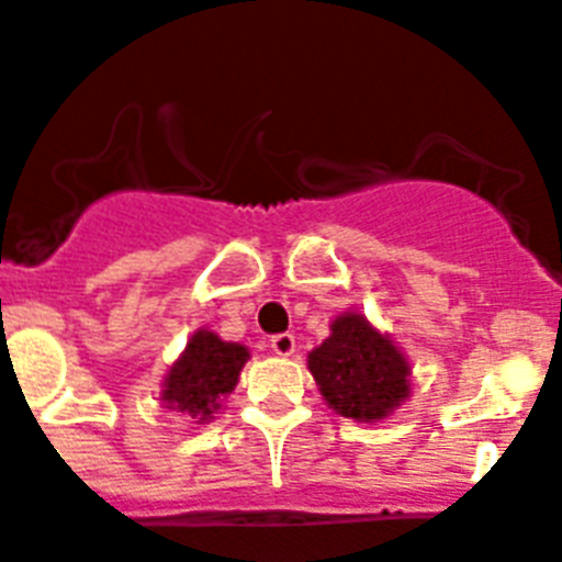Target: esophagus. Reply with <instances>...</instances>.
<instances>
[{"label":"esophagus","instance_id":"34e87169","mask_svg":"<svg viewBox=\"0 0 562 562\" xmlns=\"http://www.w3.org/2000/svg\"><path fill=\"white\" fill-rule=\"evenodd\" d=\"M270 349L276 351L278 357L295 355V337H292V335H276L270 340Z\"/></svg>","mask_w":562,"mask_h":562}]
</instances>
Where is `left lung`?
Wrapping results in <instances>:
<instances>
[{
	"label": "left lung",
	"mask_w": 562,
	"mask_h": 562,
	"mask_svg": "<svg viewBox=\"0 0 562 562\" xmlns=\"http://www.w3.org/2000/svg\"><path fill=\"white\" fill-rule=\"evenodd\" d=\"M306 366L326 405L346 419L374 425L411 400L405 351L355 310L331 321L329 337L310 351Z\"/></svg>",
	"instance_id": "1"
}]
</instances>
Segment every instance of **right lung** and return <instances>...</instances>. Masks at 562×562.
Masks as SVG:
<instances>
[{
  "label": "right lung",
  "instance_id": "add662e5",
  "mask_svg": "<svg viewBox=\"0 0 562 562\" xmlns=\"http://www.w3.org/2000/svg\"><path fill=\"white\" fill-rule=\"evenodd\" d=\"M250 360V349L241 342L222 340L216 331L196 329L162 380L160 400L168 411L188 416L196 425L216 419L222 400L233 394L238 374Z\"/></svg>",
  "mask_w": 562,
  "mask_h": 562
}]
</instances>
